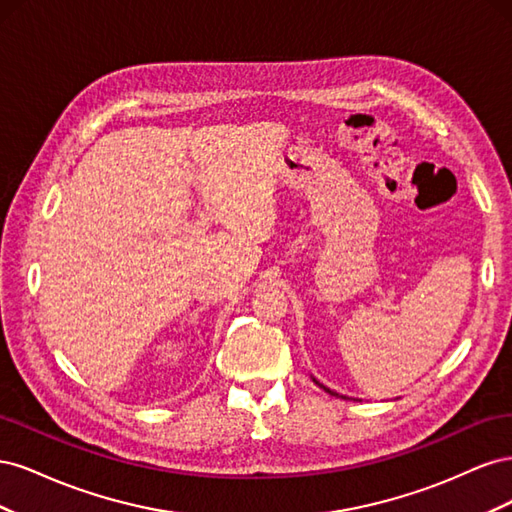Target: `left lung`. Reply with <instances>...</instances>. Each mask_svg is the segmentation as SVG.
<instances>
[{
    "instance_id": "8db88e82",
    "label": "left lung",
    "mask_w": 512,
    "mask_h": 512,
    "mask_svg": "<svg viewBox=\"0 0 512 512\" xmlns=\"http://www.w3.org/2000/svg\"><path fill=\"white\" fill-rule=\"evenodd\" d=\"M327 391H329V389H327ZM329 393H331V391H329ZM331 395H337V393H331Z\"/></svg>"
}]
</instances>
